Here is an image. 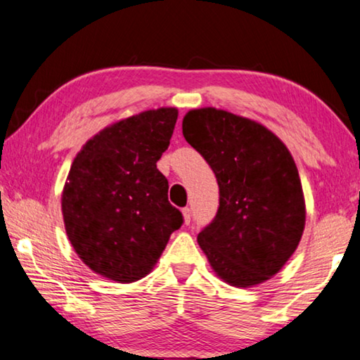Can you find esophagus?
Listing matches in <instances>:
<instances>
[{
	"label": "esophagus",
	"instance_id": "1",
	"mask_svg": "<svg viewBox=\"0 0 360 360\" xmlns=\"http://www.w3.org/2000/svg\"><path fill=\"white\" fill-rule=\"evenodd\" d=\"M181 214H184V222L190 224V221H191V210H190V207H185V210H181Z\"/></svg>",
	"mask_w": 360,
	"mask_h": 360
}]
</instances>
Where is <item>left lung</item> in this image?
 I'll use <instances>...</instances> for the list:
<instances>
[{
    "label": "left lung",
    "instance_id": "1",
    "mask_svg": "<svg viewBox=\"0 0 360 360\" xmlns=\"http://www.w3.org/2000/svg\"><path fill=\"white\" fill-rule=\"evenodd\" d=\"M181 129L219 185L217 214L198 233L212 271L236 288L271 279L305 227L304 191L289 149L262 123L214 107L190 110Z\"/></svg>",
    "mask_w": 360,
    "mask_h": 360
}]
</instances>
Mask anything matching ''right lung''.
Masks as SVG:
<instances>
[{"label":"right lung","mask_w":360,"mask_h":360,"mask_svg":"<svg viewBox=\"0 0 360 360\" xmlns=\"http://www.w3.org/2000/svg\"><path fill=\"white\" fill-rule=\"evenodd\" d=\"M176 117L175 107H160L120 120L72 160L61 193L66 236L82 263L103 278L127 284L148 276L184 222L155 165Z\"/></svg>","instance_id":"obj_1"}]
</instances>
